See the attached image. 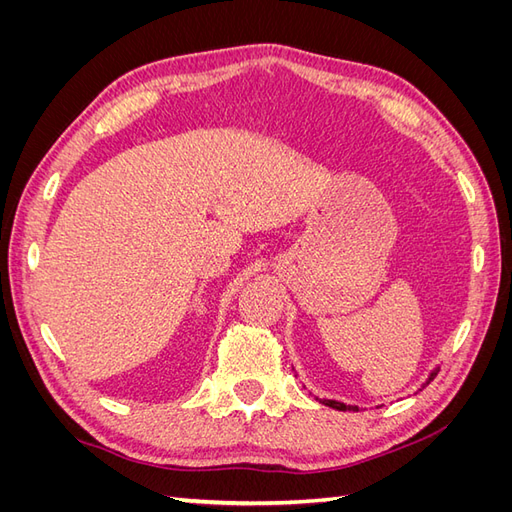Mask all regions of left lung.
I'll list each match as a JSON object with an SVG mask.
<instances>
[{"mask_svg": "<svg viewBox=\"0 0 512 512\" xmlns=\"http://www.w3.org/2000/svg\"><path fill=\"white\" fill-rule=\"evenodd\" d=\"M438 371H440V365H438V367H433V369L429 371V376H427V380L421 384V389H425V386H427V384H429L433 378H436ZM421 389H418V391H421ZM314 397H316V395H314ZM316 399L320 401V404L329 406V408H335V410H342V412L354 410V412H359V408H356V406H348V404H344V401H337V399H320V397H316Z\"/></svg>", "mask_w": 512, "mask_h": 512, "instance_id": "1", "label": "left lung"}]
</instances>
